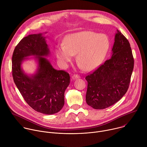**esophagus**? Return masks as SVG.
Here are the masks:
<instances>
[{
  "label": "esophagus",
  "instance_id": "1",
  "mask_svg": "<svg viewBox=\"0 0 147 147\" xmlns=\"http://www.w3.org/2000/svg\"><path fill=\"white\" fill-rule=\"evenodd\" d=\"M71 78H72L73 80H76V79H77V78H80V76H78V75H77V74H74V75H73V76L71 77Z\"/></svg>",
  "mask_w": 147,
  "mask_h": 147
}]
</instances>
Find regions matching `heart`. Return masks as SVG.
Listing matches in <instances>:
<instances>
[{
    "instance_id": "1",
    "label": "heart",
    "mask_w": 147,
    "mask_h": 147,
    "mask_svg": "<svg viewBox=\"0 0 147 147\" xmlns=\"http://www.w3.org/2000/svg\"><path fill=\"white\" fill-rule=\"evenodd\" d=\"M65 44L55 47L57 58L62 67H66L77 54L80 67L87 71L98 67L105 59L109 50L108 36L91 31H82L66 36Z\"/></svg>"
}]
</instances>
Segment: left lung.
Wrapping results in <instances>:
<instances>
[{
    "mask_svg": "<svg viewBox=\"0 0 147 147\" xmlns=\"http://www.w3.org/2000/svg\"><path fill=\"white\" fill-rule=\"evenodd\" d=\"M112 55L85 78L88 82L87 104L103 109L116 103L127 93L134 67V59L128 39L117 30Z\"/></svg>",
    "mask_w": 147,
    "mask_h": 147,
    "instance_id": "left-lung-1",
    "label": "left lung"
}]
</instances>
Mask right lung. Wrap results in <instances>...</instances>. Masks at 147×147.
I'll use <instances>...</instances> for the list:
<instances>
[{"label":"right lung","instance_id":"1","mask_svg":"<svg viewBox=\"0 0 147 147\" xmlns=\"http://www.w3.org/2000/svg\"><path fill=\"white\" fill-rule=\"evenodd\" d=\"M42 33L23 38L15 47L12 57L13 81L26 102L34 110L53 115L64 105V94L70 84L69 74L53 68L45 57L50 50ZM34 56L38 67L33 75L25 73L21 65L28 56Z\"/></svg>","mask_w":147,"mask_h":147}]
</instances>
